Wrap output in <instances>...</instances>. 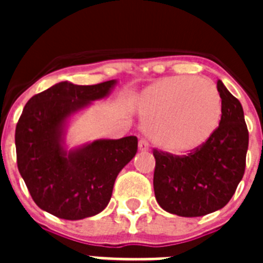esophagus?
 I'll return each mask as SVG.
<instances>
[{
    "instance_id": "esophagus-1",
    "label": "esophagus",
    "mask_w": 263,
    "mask_h": 263,
    "mask_svg": "<svg viewBox=\"0 0 263 263\" xmlns=\"http://www.w3.org/2000/svg\"><path fill=\"white\" fill-rule=\"evenodd\" d=\"M148 147H150V145H148V142L146 141V139H141V141L138 142L139 152H147Z\"/></svg>"
}]
</instances>
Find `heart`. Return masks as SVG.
<instances>
[{"instance_id":"b5f03b06","label":"heart","mask_w":263,"mask_h":263,"mask_svg":"<svg viewBox=\"0 0 263 263\" xmlns=\"http://www.w3.org/2000/svg\"><path fill=\"white\" fill-rule=\"evenodd\" d=\"M136 108L153 142L171 154H187L203 146L222 115L216 85L196 76H173L148 85Z\"/></svg>"}]
</instances>
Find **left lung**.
I'll use <instances>...</instances> for the list:
<instances>
[{
  "label": "left lung",
  "instance_id": "left-lung-1",
  "mask_svg": "<svg viewBox=\"0 0 263 263\" xmlns=\"http://www.w3.org/2000/svg\"><path fill=\"white\" fill-rule=\"evenodd\" d=\"M222 115L203 146L184 157L154 150V192L166 212L199 217L221 210L245 173L249 133L241 103L217 81Z\"/></svg>",
  "mask_w": 263,
  "mask_h": 263
}]
</instances>
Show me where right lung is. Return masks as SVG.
Segmentation results:
<instances>
[{"label": "right lung", "instance_id": "obj_1", "mask_svg": "<svg viewBox=\"0 0 263 263\" xmlns=\"http://www.w3.org/2000/svg\"><path fill=\"white\" fill-rule=\"evenodd\" d=\"M117 80L96 85L60 81L32 96L15 127L17 163L32 200L64 220H81L105 210L116 178L133 159L138 139H96L68 148L71 118L110 95Z\"/></svg>", "mask_w": 263, "mask_h": 263}]
</instances>
